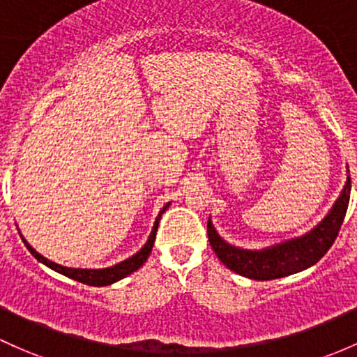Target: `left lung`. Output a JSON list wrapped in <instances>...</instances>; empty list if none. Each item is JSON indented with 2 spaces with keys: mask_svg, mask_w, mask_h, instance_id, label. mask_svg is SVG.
Masks as SVG:
<instances>
[{
  "mask_svg": "<svg viewBox=\"0 0 357 357\" xmlns=\"http://www.w3.org/2000/svg\"><path fill=\"white\" fill-rule=\"evenodd\" d=\"M349 172V168H347ZM351 195V177L347 175V182L342 192L327 216L317 225L312 231L300 238L282 241L272 245L262 250H245V248L233 247L218 235L211 220L208 221V236L214 254L225 264L228 269L245 278L255 281H271V279L286 278L296 272L308 269L317 264L328 252L335 241L339 229L342 226L344 216L349 206Z\"/></svg>",
  "mask_w": 357,
  "mask_h": 357,
  "instance_id": "8db88e82",
  "label": "left lung"
}]
</instances>
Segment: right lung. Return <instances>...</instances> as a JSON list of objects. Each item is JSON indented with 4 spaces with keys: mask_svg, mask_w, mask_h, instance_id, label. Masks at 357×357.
<instances>
[{
    "mask_svg": "<svg viewBox=\"0 0 357 357\" xmlns=\"http://www.w3.org/2000/svg\"><path fill=\"white\" fill-rule=\"evenodd\" d=\"M168 206H170V202H168V204L165 206L162 211H160L158 216H156V221H155V225H153V229H151V235H149V238L146 243H144V247L141 248L137 254L129 257V259L122 260V262L116 264V266L107 267V269H73V267L59 266V264L51 262V260L45 259L44 255H40L39 252L33 250V248L26 243V240H24V241H25L26 248L30 250V254L36 257L39 262L44 264V266H47L49 269L59 272V274L66 275V278L75 279V281L83 282V284H88V286H109V284H112V282H117V281H121V279H124L126 275L132 274L134 271H137L144 262H146L149 254H151L153 243H155V236H156V229H158L160 218H162V214L167 211Z\"/></svg>",
    "mask_w": 357,
    "mask_h": 357,
    "instance_id": "obj_1",
    "label": "right lung"
}]
</instances>
